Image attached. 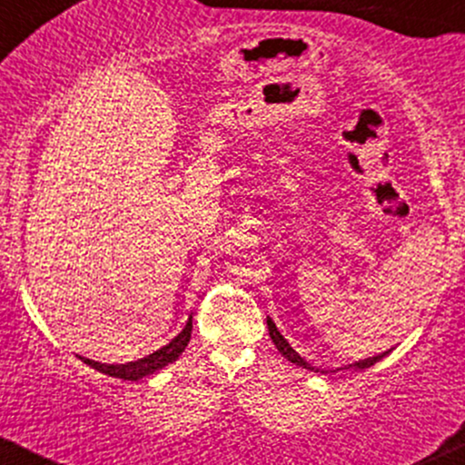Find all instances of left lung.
Returning <instances> with one entry per match:
<instances>
[{
	"instance_id": "8db88e82",
	"label": "left lung",
	"mask_w": 465,
	"mask_h": 465,
	"mask_svg": "<svg viewBox=\"0 0 465 465\" xmlns=\"http://www.w3.org/2000/svg\"><path fill=\"white\" fill-rule=\"evenodd\" d=\"M266 325H269V334H271V339H273L275 348L280 350V354L284 356V359L291 361V362H295V365H300V367H303V370H311V371L332 373V371H339V370H367V367H371L373 362H378V361H381V359H385V356L389 354V351H391V350H389V351H382V354H378V356H371V359H365V361H356V362H351V365L336 367V370H317V367H312L311 362H308L306 359H302V356L297 354V351L291 348V343H288V341L284 339V336H282L280 330H277V325L273 323V319H271V317H266Z\"/></svg>"
}]
</instances>
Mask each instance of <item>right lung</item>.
<instances>
[{
    "label": "right lung",
    "mask_w": 465,
    "mask_h": 465,
    "mask_svg": "<svg viewBox=\"0 0 465 465\" xmlns=\"http://www.w3.org/2000/svg\"><path fill=\"white\" fill-rule=\"evenodd\" d=\"M190 336H192V317L188 319V323H185V328L181 330V332L174 336L168 345H163V348L153 351V354L143 356V359L124 362V365H106V362L84 359V356H78V359L83 362H87L89 367H94L95 371L106 373V376L122 378V381H140V378L151 376V373L163 370L165 365H170V362L177 361L179 356L183 354V350L188 348Z\"/></svg>",
    "instance_id": "1"
}]
</instances>
